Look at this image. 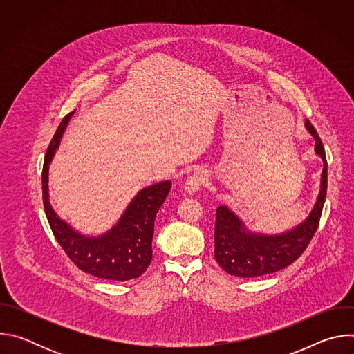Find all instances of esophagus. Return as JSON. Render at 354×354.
Segmentation results:
<instances>
[{
  "label": "esophagus",
  "mask_w": 354,
  "mask_h": 354,
  "mask_svg": "<svg viewBox=\"0 0 354 354\" xmlns=\"http://www.w3.org/2000/svg\"><path fill=\"white\" fill-rule=\"evenodd\" d=\"M207 180V174L205 171H194L186 180V192L189 194L196 193L201 186L205 185V182Z\"/></svg>",
  "instance_id": "obj_1"
}]
</instances>
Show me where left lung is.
<instances>
[{"label":"left lung","mask_w":354,"mask_h":354,"mask_svg":"<svg viewBox=\"0 0 354 354\" xmlns=\"http://www.w3.org/2000/svg\"><path fill=\"white\" fill-rule=\"evenodd\" d=\"M306 127L315 138V153L324 161L321 190L314 209L304 221L292 230L268 235L246 230L235 213L227 206H218L214 230V257L228 274L259 277L279 272L301 257L317 232L326 197L328 164L325 148L317 130L308 120L306 122Z\"/></svg>","instance_id":"left-lung-1"}]
</instances>
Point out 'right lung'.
Listing matches in <instances>:
<instances>
[{
    "instance_id": "add662e5",
    "label": "right lung",
    "mask_w": 354,
    "mask_h": 354,
    "mask_svg": "<svg viewBox=\"0 0 354 354\" xmlns=\"http://www.w3.org/2000/svg\"><path fill=\"white\" fill-rule=\"evenodd\" d=\"M74 112L68 113L50 141L41 172L43 205L47 221L57 242L74 265L95 277L127 281L140 277L153 259L154 220L165 201L171 180H164L140 190L106 234L85 236L62 220L48 201V164L59 148L62 136Z\"/></svg>"
}]
</instances>
